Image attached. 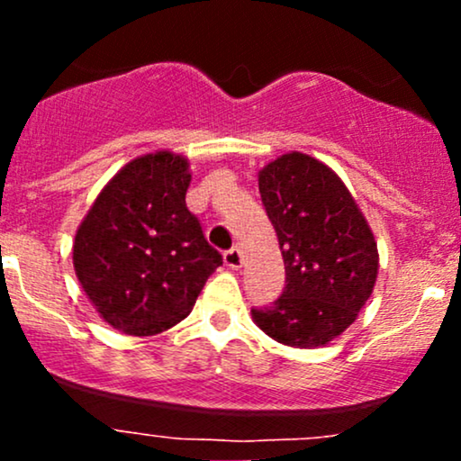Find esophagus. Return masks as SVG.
<instances>
[{
  "mask_svg": "<svg viewBox=\"0 0 461 461\" xmlns=\"http://www.w3.org/2000/svg\"><path fill=\"white\" fill-rule=\"evenodd\" d=\"M223 260H225V264H227V267H230V268H231V271H238V268H240V267H242V253H240V249L231 247V249H230V251H225Z\"/></svg>",
  "mask_w": 461,
  "mask_h": 461,
  "instance_id": "esophagus-1",
  "label": "esophagus"
}]
</instances>
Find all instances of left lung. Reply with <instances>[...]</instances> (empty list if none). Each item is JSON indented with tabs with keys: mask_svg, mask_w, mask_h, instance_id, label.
Returning a JSON list of instances; mask_svg holds the SVG:
<instances>
[{
	"mask_svg": "<svg viewBox=\"0 0 461 461\" xmlns=\"http://www.w3.org/2000/svg\"><path fill=\"white\" fill-rule=\"evenodd\" d=\"M258 186L277 231L285 288L273 305L251 310L253 321L282 345L325 347L373 294L379 271L373 230L345 182L308 153L268 162Z\"/></svg>",
	"mask_w": 461,
	"mask_h": 461,
	"instance_id": "left-lung-1",
	"label": "left lung"
}]
</instances>
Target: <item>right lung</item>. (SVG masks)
<instances>
[{
	"label": "right lung",
	"mask_w": 461,
	"mask_h": 461,
	"mask_svg": "<svg viewBox=\"0 0 461 461\" xmlns=\"http://www.w3.org/2000/svg\"><path fill=\"white\" fill-rule=\"evenodd\" d=\"M188 160L173 151L134 158L84 216L73 268L99 316L128 336H156L193 310L223 264L186 208Z\"/></svg>",
	"instance_id": "obj_1"
}]
</instances>
